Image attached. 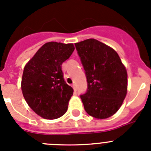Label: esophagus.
<instances>
[{
	"label": "esophagus",
	"mask_w": 151,
	"mask_h": 151,
	"mask_svg": "<svg viewBox=\"0 0 151 151\" xmlns=\"http://www.w3.org/2000/svg\"><path fill=\"white\" fill-rule=\"evenodd\" d=\"M73 89H74L75 91H76V90H77L76 85H73Z\"/></svg>",
	"instance_id": "1"
}]
</instances>
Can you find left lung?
<instances>
[{
  "mask_svg": "<svg viewBox=\"0 0 151 151\" xmlns=\"http://www.w3.org/2000/svg\"><path fill=\"white\" fill-rule=\"evenodd\" d=\"M85 70L88 90L80 96L88 115L106 119L121 107L126 94L128 75L116 50L94 38L75 44Z\"/></svg>",
  "mask_w": 151,
  "mask_h": 151,
  "instance_id": "left-lung-1",
  "label": "left lung"
}]
</instances>
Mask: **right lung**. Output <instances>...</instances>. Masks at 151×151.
Masks as SVG:
<instances>
[{
	"label": "right lung",
	"instance_id": "obj_1",
	"mask_svg": "<svg viewBox=\"0 0 151 151\" xmlns=\"http://www.w3.org/2000/svg\"><path fill=\"white\" fill-rule=\"evenodd\" d=\"M74 50L73 44L47 42L25 66L22 94L31 109L42 118L57 119L67 110L73 89L64 80L62 64Z\"/></svg>",
	"mask_w": 151,
	"mask_h": 151
}]
</instances>
